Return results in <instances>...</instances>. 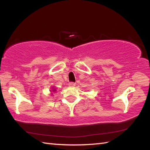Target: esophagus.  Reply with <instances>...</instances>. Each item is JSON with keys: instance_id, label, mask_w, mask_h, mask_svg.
I'll return each instance as SVG.
<instances>
[{"instance_id": "34e87169", "label": "esophagus", "mask_w": 150, "mask_h": 150, "mask_svg": "<svg viewBox=\"0 0 150 150\" xmlns=\"http://www.w3.org/2000/svg\"><path fill=\"white\" fill-rule=\"evenodd\" d=\"M68 86L69 87H74L75 86V83H74V82H70L68 84Z\"/></svg>"}]
</instances>
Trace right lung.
I'll return each instance as SVG.
<instances>
[{
	"instance_id": "1",
	"label": "right lung",
	"mask_w": 150,
	"mask_h": 150,
	"mask_svg": "<svg viewBox=\"0 0 150 150\" xmlns=\"http://www.w3.org/2000/svg\"><path fill=\"white\" fill-rule=\"evenodd\" d=\"M56 91V90H53V91Z\"/></svg>"
}]
</instances>
